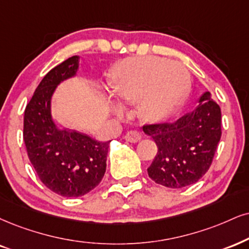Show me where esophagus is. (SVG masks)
I'll return each instance as SVG.
<instances>
[{
    "instance_id": "obj_1",
    "label": "esophagus",
    "mask_w": 249,
    "mask_h": 249,
    "mask_svg": "<svg viewBox=\"0 0 249 249\" xmlns=\"http://www.w3.org/2000/svg\"><path fill=\"white\" fill-rule=\"evenodd\" d=\"M141 139H142L141 134L137 133V131H135V130L128 131V133L124 135V140L128 141V142H130V143H137L139 141H141Z\"/></svg>"
}]
</instances>
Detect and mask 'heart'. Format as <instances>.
I'll use <instances>...</instances> for the list:
<instances>
[{"instance_id":"1","label":"heart","mask_w":249,"mask_h":249,"mask_svg":"<svg viewBox=\"0 0 249 249\" xmlns=\"http://www.w3.org/2000/svg\"><path fill=\"white\" fill-rule=\"evenodd\" d=\"M188 72L179 62L159 57H134L118 66L110 82V93L118 101L136 103L137 116L155 122L166 119L179 106Z\"/></svg>"}]
</instances>
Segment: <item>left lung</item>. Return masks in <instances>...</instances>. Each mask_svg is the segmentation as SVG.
<instances>
[{
    "label": "left lung",
    "mask_w": 249,
    "mask_h": 249,
    "mask_svg": "<svg viewBox=\"0 0 249 249\" xmlns=\"http://www.w3.org/2000/svg\"><path fill=\"white\" fill-rule=\"evenodd\" d=\"M218 104L204 92L198 105L171 124L143 125L157 144L158 152L148 174L158 185L182 188L197 182L209 170L222 136Z\"/></svg>",
    "instance_id": "obj_1"
}]
</instances>
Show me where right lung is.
<instances>
[{
    "label": "right lung",
    "mask_w": 249,
    "mask_h": 249,
    "mask_svg": "<svg viewBox=\"0 0 249 249\" xmlns=\"http://www.w3.org/2000/svg\"><path fill=\"white\" fill-rule=\"evenodd\" d=\"M79 56L69 57L42 78L26 105L23 137L27 156L41 182L64 197L96 188L106 172L109 142H98L76 130L61 129L51 113V99L61 82L73 77Z\"/></svg>",
    "instance_id": "1"
}]
</instances>
